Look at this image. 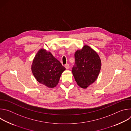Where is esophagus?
<instances>
[{
  "label": "esophagus",
  "mask_w": 131,
  "mask_h": 131,
  "mask_svg": "<svg viewBox=\"0 0 131 131\" xmlns=\"http://www.w3.org/2000/svg\"><path fill=\"white\" fill-rule=\"evenodd\" d=\"M65 67L67 69H69V65L68 64H65Z\"/></svg>",
  "instance_id": "1"
}]
</instances>
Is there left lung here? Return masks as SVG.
Segmentation results:
<instances>
[{"mask_svg":"<svg viewBox=\"0 0 131 131\" xmlns=\"http://www.w3.org/2000/svg\"><path fill=\"white\" fill-rule=\"evenodd\" d=\"M72 72L77 84L86 89L97 78L102 63L98 54L87 45L74 53Z\"/></svg>","mask_w":131,"mask_h":131,"instance_id":"8db88e82","label":"left lung"}]
</instances>
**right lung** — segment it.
Instances as JSON below:
<instances>
[{"mask_svg":"<svg viewBox=\"0 0 131 131\" xmlns=\"http://www.w3.org/2000/svg\"><path fill=\"white\" fill-rule=\"evenodd\" d=\"M66 68L50 52L41 49L36 54L31 65L34 77L40 83L48 88L57 86Z\"/></svg>","mask_w":131,"mask_h":131,"instance_id":"add662e5","label":"right lung"}]
</instances>
